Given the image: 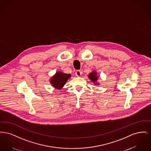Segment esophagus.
I'll list each match as a JSON object with an SVG mask.
<instances>
[{
  "mask_svg": "<svg viewBox=\"0 0 151 151\" xmlns=\"http://www.w3.org/2000/svg\"><path fill=\"white\" fill-rule=\"evenodd\" d=\"M81 74H82V72H81V71H80V70H78V71H76V72H75V75H76L77 76H78V77L81 76Z\"/></svg>",
  "mask_w": 151,
  "mask_h": 151,
  "instance_id": "esophagus-1",
  "label": "esophagus"
}]
</instances>
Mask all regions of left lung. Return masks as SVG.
<instances>
[{
  "instance_id": "1",
  "label": "left lung",
  "mask_w": 151,
  "mask_h": 151,
  "mask_svg": "<svg viewBox=\"0 0 151 151\" xmlns=\"http://www.w3.org/2000/svg\"><path fill=\"white\" fill-rule=\"evenodd\" d=\"M97 73L93 71V72H91L89 74L88 77L93 83H95L96 81V80L98 79V76H97Z\"/></svg>"
}]
</instances>
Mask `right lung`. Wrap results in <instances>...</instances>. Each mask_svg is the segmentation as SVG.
<instances>
[{
  "label": "right lung",
  "mask_w": 151,
  "mask_h": 151,
  "mask_svg": "<svg viewBox=\"0 0 151 151\" xmlns=\"http://www.w3.org/2000/svg\"><path fill=\"white\" fill-rule=\"evenodd\" d=\"M70 77V74L64 73L61 72H57L51 79V83L54 88L59 89L64 86L65 82Z\"/></svg>",
  "instance_id": "1"
}]
</instances>
